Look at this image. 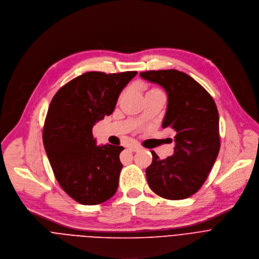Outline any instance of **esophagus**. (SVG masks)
<instances>
[{
	"mask_svg": "<svg viewBox=\"0 0 259 259\" xmlns=\"http://www.w3.org/2000/svg\"><path fill=\"white\" fill-rule=\"evenodd\" d=\"M142 149V147L140 145H132L130 146V150L133 152H139Z\"/></svg>",
	"mask_w": 259,
	"mask_h": 259,
	"instance_id": "1",
	"label": "esophagus"
}]
</instances>
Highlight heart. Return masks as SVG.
<instances>
[{"label": "heart", "instance_id": "1", "mask_svg": "<svg viewBox=\"0 0 259 259\" xmlns=\"http://www.w3.org/2000/svg\"><path fill=\"white\" fill-rule=\"evenodd\" d=\"M157 92H161L160 90H158V89H155V88H153V89H150L148 92H147V94H151V93H157ZM122 95H123V93L120 95V97H122Z\"/></svg>", "mask_w": 259, "mask_h": 259}]
</instances>
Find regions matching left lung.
<instances>
[{"instance_id":"8db88e82","label":"left lung","mask_w":259,"mask_h":259,"mask_svg":"<svg viewBox=\"0 0 259 259\" xmlns=\"http://www.w3.org/2000/svg\"><path fill=\"white\" fill-rule=\"evenodd\" d=\"M140 75L166 91L168 105L162 127L176 132L172 156L160 160L151 151L153 160L146 169L148 185L165 199L189 198L205 183L220 152V117L215 102L185 72L149 70Z\"/></svg>"}]
</instances>
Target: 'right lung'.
Wrapping results in <instances>:
<instances>
[{
  "label": "right lung",
  "mask_w": 259,
  "mask_h": 259,
  "mask_svg": "<svg viewBox=\"0 0 259 259\" xmlns=\"http://www.w3.org/2000/svg\"><path fill=\"white\" fill-rule=\"evenodd\" d=\"M137 73L85 72L60 88L51 101L44 147L60 187L80 204H101L117 190L124 148L97 146L93 126L114 111L120 92Z\"/></svg>",
  "instance_id": "1"
}]
</instances>
